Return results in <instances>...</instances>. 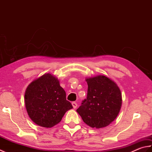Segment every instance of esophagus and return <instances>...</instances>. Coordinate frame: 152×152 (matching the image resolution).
I'll list each match as a JSON object with an SVG mask.
<instances>
[{
  "label": "esophagus",
  "instance_id": "esophagus-1",
  "mask_svg": "<svg viewBox=\"0 0 152 152\" xmlns=\"http://www.w3.org/2000/svg\"><path fill=\"white\" fill-rule=\"evenodd\" d=\"M72 106H73V108L74 109L76 108L77 106H78V104H77V103L76 102H72Z\"/></svg>",
  "mask_w": 152,
  "mask_h": 152
}]
</instances>
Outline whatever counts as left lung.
Masks as SVG:
<instances>
[{
    "mask_svg": "<svg viewBox=\"0 0 152 152\" xmlns=\"http://www.w3.org/2000/svg\"><path fill=\"white\" fill-rule=\"evenodd\" d=\"M88 95L76 110L83 122L92 128L106 127L120 111L122 99L117 84L108 77L99 75L86 79Z\"/></svg>",
    "mask_w": 152,
    "mask_h": 152,
    "instance_id": "obj_1",
    "label": "left lung"
}]
</instances>
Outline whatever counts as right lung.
Wrapping results in <instances>:
<instances>
[{"instance_id": "obj_1", "label": "right lung", "mask_w": 152, "mask_h": 152, "mask_svg": "<svg viewBox=\"0 0 152 152\" xmlns=\"http://www.w3.org/2000/svg\"><path fill=\"white\" fill-rule=\"evenodd\" d=\"M25 103L32 121L46 128L59 124L66 112L72 108L59 81L50 73L44 74L28 86Z\"/></svg>"}]
</instances>
